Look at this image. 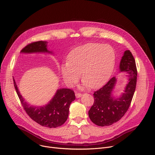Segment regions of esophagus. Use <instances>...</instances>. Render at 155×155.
I'll use <instances>...</instances> for the list:
<instances>
[{
  "label": "esophagus",
  "mask_w": 155,
  "mask_h": 155,
  "mask_svg": "<svg viewBox=\"0 0 155 155\" xmlns=\"http://www.w3.org/2000/svg\"><path fill=\"white\" fill-rule=\"evenodd\" d=\"M82 94H81L80 93H76L75 94V96H76V97L77 98H80V97H82Z\"/></svg>",
  "instance_id": "34e87169"
}]
</instances>
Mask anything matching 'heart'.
Returning a JSON list of instances; mask_svg holds the SVG:
<instances>
[{
    "mask_svg": "<svg viewBox=\"0 0 155 155\" xmlns=\"http://www.w3.org/2000/svg\"><path fill=\"white\" fill-rule=\"evenodd\" d=\"M115 60V52L110 46L87 43L73 49L68 55V63H63L60 70L68 85L77 82L81 72L82 87L96 88L109 78Z\"/></svg>",
    "mask_w": 155,
    "mask_h": 155,
    "instance_id": "heart-1",
    "label": "heart"
}]
</instances>
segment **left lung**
Listing matches in <instances>:
<instances>
[{
  "label": "left lung",
  "instance_id": "1",
  "mask_svg": "<svg viewBox=\"0 0 155 155\" xmlns=\"http://www.w3.org/2000/svg\"><path fill=\"white\" fill-rule=\"evenodd\" d=\"M119 70L128 77L124 92L120 97H115L112 94L117 82L116 77L94 94V103L88 111V116L93 123L99 126H108L116 123L124 116L131 104L136 86L137 69L135 60L129 50L124 51Z\"/></svg>",
  "mask_w": 155,
  "mask_h": 155
}]
</instances>
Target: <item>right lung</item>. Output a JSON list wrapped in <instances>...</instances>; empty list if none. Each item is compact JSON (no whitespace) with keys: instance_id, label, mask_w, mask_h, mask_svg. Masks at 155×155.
I'll return each mask as SVG.
<instances>
[{"instance_id":"right-lung-1","label":"right lung","mask_w":155,"mask_h":155,"mask_svg":"<svg viewBox=\"0 0 155 155\" xmlns=\"http://www.w3.org/2000/svg\"><path fill=\"white\" fill-rule=\"evenodd\" d=\"M48 42L39 41L29 44L21 50L22 53H50ZM14 85L24 109L28 115L37 123L46 127H57L63 124L68 119L71 103L75 101V93L69 88H60L56 91L53 98L45 105L34 106L28 104L20 94L14 79Z\"/></svg>"}]
</instances>
